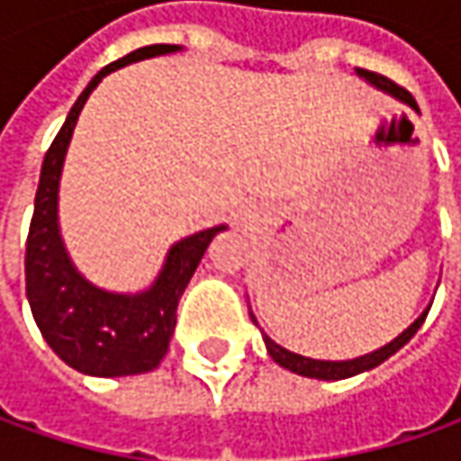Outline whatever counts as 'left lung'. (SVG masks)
I'll list each match as a JSON object with an SVG mask.
<instances>
[{
  "instance_id": "left-lung-1",
  "label": "left lung",
  "mask_w": 461,
  "mask_h": 461,
  "mask_svg": "<svg viewBox=\"0 0 461 461\" xmlns=\"http://www.w3.org/2000/svg\"><path fill=\"white\" fill-rule=\"evenodd\" d=\"M357 74L364 77L369 84H375V86L382 89V92H390L393 97L402 99L405 104H411V107L418 113V104H416V99H413V95H411V92H405V89L398 86L393 79H387V77H382V74H375V71H366V68H357ZM426 315H429V310L418 318L413 326L405 328L395 341H390V344L382 346V348H377V351H372V354H364V357H359V359H348V362H321V359H308V357H300V354H293V351L282 348V346L275 344L269 336H264V344H267L269 357H272L279 366L290 369V372H294V375L312 377V380H346V377H354V375H359V372L375 369L377 364H382L384 359H390L398 348H402V346L408 344V341L416 336V330L423 326ZM251 321L257 323L254 312H251Z\"/></svg>"
}]
</instances>
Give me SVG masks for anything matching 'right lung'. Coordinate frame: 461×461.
I'll use <instances>...</instances> for the list:
<instances>
[{"label": "right lung", "mask_w": 461, "mask_h": 461, "mask_svg": "<svg viewBox=\"0 0 461 461\" xmlns=\"http://www.w3.org/2000/svg\"><path fill=\"white\" fill-rule=\"evenodd\" d=\"M174 50H179V45H146L104 66L74 102L43 158L35 210L27 233L25 293L32 318L48 346L81 375L125 377L156 369L168 351V341L176 326L179 297L210 240L225 230V225H215L174 243L158 279L138 294L104 293L95 287L77 272L63 249L59 230V185L66 149L84 102L110 71Z\"/></svg>", "instance_id": "add662e5"}]
</instances>
